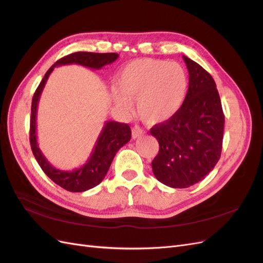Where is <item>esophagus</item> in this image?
I'll return each instance as SVG.
<instances>
[{"label": "esophagus", "instance_id": "obj_1", "mask_svg": "<svg viewBox=\"0 0 263 263\" xmlns=\"http://www.w3.org/2000/svg\"><path fill=\"white\" fill-rule=\"evenodd\" d=\"M145 134V132L142 130L139 126H135L134 128L132 129V135H133V139H136V138H139L141 137L142 135Z\"/></svg>", "mask_w": 263, "mask_h": 263}]
</instances>
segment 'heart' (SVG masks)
<instances>
[{"label": "heart", "instance_id": "obj_1", "mask_svg": "<svg viewBox=\"0 0 263 263\" xmlns=\"http://www.w3.org/2000/svg\"><path fill=\"white\" fill-rule=\"evenodd\" d=\"M116 105L129 112L130 100H137L138 116L148 125L169 121L181 108L187 91V76L178 62L144 58L134 60L119 71Z\"/></svg>", "mask_w": 263, "mask_h": 263}]
</instances>
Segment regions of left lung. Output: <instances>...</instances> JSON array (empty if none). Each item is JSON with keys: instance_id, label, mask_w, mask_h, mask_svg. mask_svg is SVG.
<instances>
[{"instance_id": "left-lung-1", "label": "left lung", "mask_w": 263, "mask_h": 263, "mask_svg": "<svg viewBox=\"0 0 263 263\" xmlns=\"http://www.w3.org/2000/svg\"><path fill=\"white\" fill-rule=\"evenodd\" d=\"M189 71V90L179 112L155 125L150 134L159 142L151 162L155 177L163 184L185 189L202 181L218 162L225 116L212 76L183 55Z\"/></svg>"}]
</instances>
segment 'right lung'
<instances>
[{
	"instance_id": "add662e5",
	"label": "right lung",
	"mask_w": 263,
	"mask_h": 263,
	"mask_svg": "<svg viewBox=\"0 0 263 263\" xmlns=\"http://www.w3.org/2000/svg\"><path fill=\"white\" fill-rule=\"evenodd\" d=\"M117 58L118 54L115 52L98 53L78 51L68 54L66 57L59 59L47 71L41 84L37 87L33 97V101H31L29 133L31 150H33V154L38 164L41 165V168L47 174V177H49L55 184H58L67 191H70V192H84V191H87L100 184L103 179L105 178L110 163H112L117 151L130 140V127L127 124L114 121L105 122V125L103 127L97 142H95V146L90 155V158L87 159V161L82 166L72 171L55 169L45 158L37 144L36 115L39 99H41V95L47 80H48L50 73L55 67L65 65H80L90 69L99 70L104 66L114 62Z\"/></svg>"
}]
</instances>
